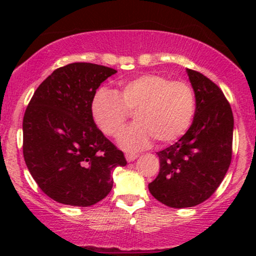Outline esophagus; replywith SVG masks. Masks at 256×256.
I'll list each match as a JSON object with an SVG mask.
<instances>
[{
	"instance_id": "obj_1",
	"label": "esophagus",
	"mask_w": 256,
	"mask_h": 256,
	"mask_svg": "<svg viewBox=\"0 0 256 256\" xmlns=\"http://www.w3.org/2000/svg\"><path fill=\"white\" fill-rule=\"evenodd\" d=\"M138 157V154H126V160H127V162H132V160H135Z\"/></svg>"
}]
</instances>
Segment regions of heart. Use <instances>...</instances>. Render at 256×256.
Returning <instances> with one entry per match:
<instances>
[{
  "instance_id": "b5f03b06",
  "label": "heart",
  "mask_w": 256,
  "mask_h": 256,
  "mask_svg": "<svg viewBox=\"0 0 256 256\" xmlns=\"http://www.w3.org/2000/svg\"><path fill=\"white\" fill-rule=\"evenodd\" d=\"M90 110L100 130L110 138L118 134L129 113H134L136 122L121 132L118 144L135 152L148 146L152 138L160 144L180 138L194 121L196 96L188 82L148 73L122 84L118 93L98 90Z\"/></svg>"
}]
</instances>
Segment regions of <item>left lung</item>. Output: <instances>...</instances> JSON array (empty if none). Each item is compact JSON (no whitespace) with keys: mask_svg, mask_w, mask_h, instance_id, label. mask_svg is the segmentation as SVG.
<instances>
[{"mask_svg":"<svg viewBox=\"0 0 256 256\" xmlns=\"http://www.w3.org/2000/svg\"><path fill=\"white\" fill-rule=\"evenodd\" d=\"M194 90L191 127L174 143L157 152L158 176L150 194L174 208H192L214 194L232 160L234 118L222 90L208 76L186 70Z\"/></svg>","mask_w":256,"mask_h":256,"instance_id":"1","label":"left lung"}]
</instances>
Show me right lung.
<instances>
[{"label": "right lung", "mask_w": 256, "mask_h": 256, "mask_svg": "<svg viewBox=\"0 0 256 256\" xmlns=\"http://www.w3.org/2000/svg\"><path fill=\"white\" fill-rule=\"evenodd\" d=\"M116 70L73 62L38 86L23 118V156L45 194L65 205L90 206L113 188L112 170L127 164L93 120L90 104Z\"/></svg>", "instance_id": "add662e5"}]
</instances>
